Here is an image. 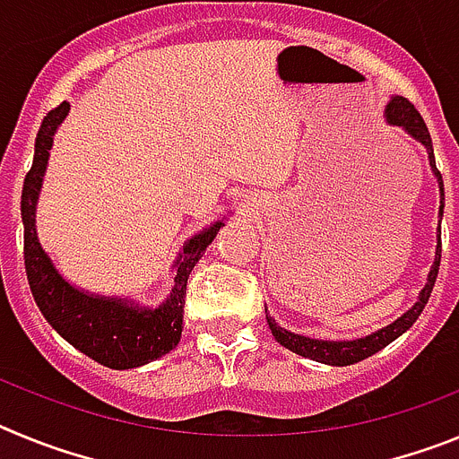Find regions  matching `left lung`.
Here are the masks:
<instances>
[{
	"instance_id": "left-lung-1",
	"label": "left lung",
	"mask_w": 459,
	"mask_h": 459,
	"mask_svg": "<svg viewBox=\"0 0 459 459\" xmlns=\"http://www.w3.org/2000/svg\"><path fill=\"white\" fill-rule=\"evenodd\" d=\"M384 119L388 126H395V128H403L409 137H413L416 142H420L428 152L429 169L435 174L437 184H439V218L444 216V181H441V174L437 169L435 163V149H432V137H429L428 126H425L423 117L419 115V109L413 108L407 99L403 96H391L388 105L384 108ZM439 262H441V227H437V250H435V262H432V269L428 273V282L420 290L419 299L409 307L404 315L395 319L388 326L379 328L375 333L366 335V338L356 340H317L307 338L301 333H291L287 328L278 326L275 319L271 315H266V322H269L271 333L278 340L285 350L294 351L299 356H306V359L317 360V363H326V366H351V363H359V360L368 359V356L381 351L386 344H391L393 340H397L404 331L413 326V322L420 317L425 303H428L429 294H432V287L437 282V273H439Z\"/></svg>"
}]
</instances>
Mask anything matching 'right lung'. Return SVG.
Listing matches in <instances>:
<instances>
[{
	"label": "right lung",
	"instance_id": "add662e5",
	"mask_svg": "<svg viewBox=\"0 0 459 459\" xmlns=\"http://www.w3.org/2000/svg\"><path fill=\"white\" fill-rule=\"evenodd\" d=\"M68 109L71 105L64 100L59 108L48 112L36 135L34 163L24 177L20 213L24 225V269L30 290L48 324L89 359L112 370L147 366L179 344L184 331L186 282L225 221L211 222L206 230L184 243L172 264V290L160 306H140L133 299L91 294L71 285L43 250L36 232V204L43 188L48 158L55 133L68 117Z\"/></svg>",
	"mask_w": 459,
	"mask_h": 459
}]
</instances>
